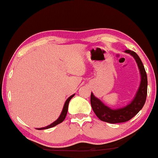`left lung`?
<instances>
[{
    "label": "left lung",
    "instance_id": "obj_1",
    "mask_svg": "<svg viewBox=\"0 0 158 158\" xmlns=\"http://www.w3.org/2000/svg\"><path fill=\"white\" fill-rule=\"evenodd\" d=\"M125 52L129 53L135 58L141 76V81L138 90L131 103L123 108L111 109L109 107L106 106L100 99L96 97L93 94L91 93L90 94V104L94 112L98 118L104 122L112 124L126 122L135 117L143 108L147 96V75L142 61L138 55L134 51L126 50H125Z\"/></svg>",
    "mask_w": 158,
    "mask_h": 158
}]
</instances>
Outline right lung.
I'll return each instance as SVG.
<instances>
[{
    "label": "right lung",
    "mask_w": 158,
    "mask_h": 158,
    "mask_svg": "<svg viewBox=\"0 0 158 158\" xmlns=\"http://www.w3.org/2000/svg\"><path fill=\"white\" fill-rule=\"evenodd\" d=\"M74 95L75 94H73L72 96H70V97L68 98V99L66 100V102H65L64 105V107H63V109H62V111H61V113L60 114V116H59V117L58 118L55 122H53L52 123V124L49 125V126H46V127H44V128H37V129L39 130H43V129H48V128H52V127H54L56 126H57L58 124H59V123H62L63 121L64 120L65 117H66V115H67V113H68V104H69V102H70V99H72L74 97Z\"/></svg>",
    "instance_id": "add662e5"
}]
</instances>
